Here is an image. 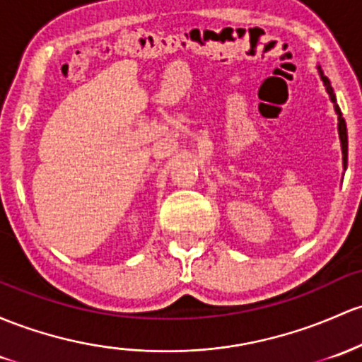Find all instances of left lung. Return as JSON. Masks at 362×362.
<instances>
[{"label": "left lung", "mask_w": 362, "mask_h": 362, "mask_svg": "<svg viewBox=\"0 0 362 362\" xmlns=\"http://www.w3.org/2000/svg\"><path fill=\"white\" fill-rule=\"evenodd\" d=\"M320 74H321V78H323L325 86H327V90L329 94V98H332V101L335 103V96H333V89L332 86H329V81L327 77L323 75V71L320 69ZM335 111L339 113V134H340V141H342V153H344V166H347V127H345V120L342 118V113H340V108L339 105L335 103Z\"/></svg>", "instance_id": "left-lung-1"}]
</instances>
